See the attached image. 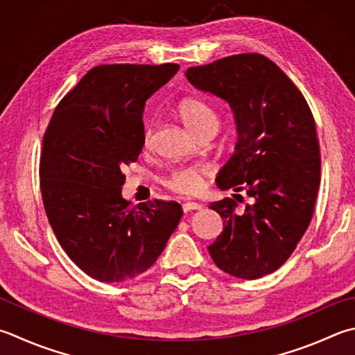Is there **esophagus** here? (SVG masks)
<instances>
[{"label":"esophagus","instance_id":"34e87169","mask_svg":"<svg viewBox=\"0 0 355 355\" xmlns=\"http://www.w3.org/2000/svg\"><path fill=\"white\" fill-rule=\"evenodd\" d=\"M182 209H184V211H191V210L202 209V205H200L199 202H185V204H182Z\"/></svg>","mask_w":355,"mask_h":355}]
</instances>
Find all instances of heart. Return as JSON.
I'll return each instance as SVG.
<instances>
[{
  "instance_id": "1",
  "label": "heart",
  "mask_w": 355,
  "mask_h": 355,
  "mask_svg": "<svg viewBox=\"0 0 355 355\" xmlns=\"http://www.w3.org/2000/svg\"><path fill=\"white\" fill-rule=\"evenodd\" d=\"M178 111L187 128L195 136L205 130H218L219 117L216 111L202 98L187 97L179 103ZM150 139L151 131L146 130L144 135V146L150 145ZM205 175L207 170L204 166H182V168L173 170L164 180V184L166 189L180 193V195H195L202 189Z\"/></svg>"
}]
</instances>
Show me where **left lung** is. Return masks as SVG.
Masks as SVG:
<instances>
[{
    "mask_svg": "<svg viewBox=\"0 0 355 355\" xmlns=\"http://www.w3.org/2000/svg\"><path fill=\"white\" fill-rule=\"evenodd\" d=\"M185 76L235 116L238 142L218 187L253 198L243 213L232 198L210 204L224 220L210 257L232 277L261 278L286 263L312 219L322 168L315 120L292 80L261 53L193 66Z\"/></svg>",
    "mask_w": 355,
    "mask_h": 355,
    "instance_id": "obj_1",
    "label": "left lung"
}]
</instances>
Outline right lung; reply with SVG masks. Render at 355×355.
I'll return each instance as SVG.
<instances>
[{"label": "right lung", "mask_w": 355, "mask_h": 355, "mask_svg": "<svg viewBox=\"0 0 355 355\" xmlns=\"http://www.w3.org/2000/svg\"><path fill=\"white\" fill-rule=\"evenodd\" d=\"M179 64H100L53 111L43 137L40 189L49 224L73 263L102 283H122L156 263L176 230L175 200L130 205L123 166L144 146L145 102Z\"/></svg>", "instance_id": "obj_1"}]
</instances>
